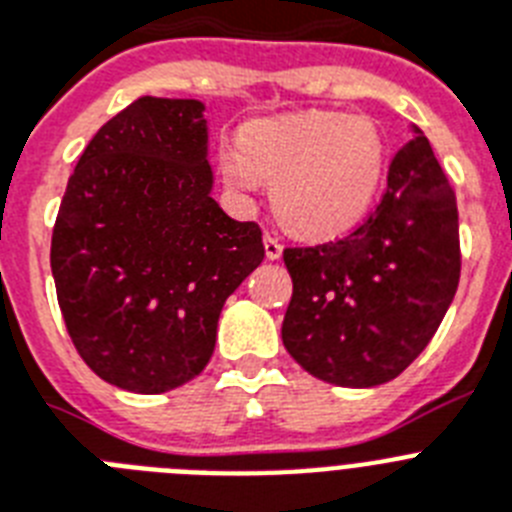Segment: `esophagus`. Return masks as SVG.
I'll return each instance as SVG.
<instances>
[{"label": "esophagus", "instance_id": "34e87169", "mask_svg": "<svg viewBox=\"0 0 512 512\" xmlns=\"http://www.w3.org/2000/svg\"><path fill=\"white\" fill-rule=\"evenodd\" d=\"M265 255H268V260H278V257L283 255V244L278 242V236L273 234H265Z\"/></svg>", "mask_w": 512, "mask_h": 512}]
</instances>
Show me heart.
<instances>
[{
  "instance_id": "heart-1",
  "label": "heart",
  "mask_w": 512,
  "mask_h": 512,
  "mask_svg": "<svg viewBox=\"0 0 512 512\" xmlns=\"http://www.w3.org/2000/svg\"><path fill=\"white\" fill-rule=\"evenodd\" d=\"M385 140L375 122L341 111H307L244 127L221 150V176L249 197L273 184L278 221L302 236H333L354 226L380 190Z\"/></svg>"
}]
</instances>
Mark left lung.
<instances>
[{
    "label": "left lung",
    "mask_w": 512,
    "mask_h": 512,
    "mask_svg": "<svg viewBox=\"0 0 512 512\" xmlns=\"http://www.w3.org/2000/svg\"><path fill=\"white\" fill-rule=\"evenodd\" d=\"M395 153L375 213L338 242L283 249L294 281L283 346L341 388L390 382L440 328L461 278L458 205L419 127Z\"/></svg>",
    "instance_id": "1"
}]
</instances>
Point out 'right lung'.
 <instances>
[{"label": "right lung", "instance_id": "right-lung-1", "mask_svg": "<svg viewBox=\"0 0 512 512\" xmlns=\"http://www.w3.org/2000/svg\"><path fill=\"white\" fill-rule=\"evenodd\" d=\"M263 231L213 200L205 103L143 96L77 161L51 234L67 333L101 380L156 395L190 382L218 317L263 263Z\"/></svg>", "mask_w": 512, "mask_h": 512}]
</instances>
